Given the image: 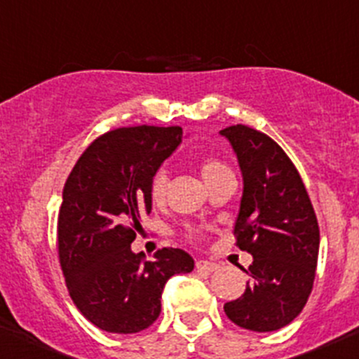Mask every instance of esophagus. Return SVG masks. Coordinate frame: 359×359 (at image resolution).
I'll list each match as a JSON object with an SVG mask.
<instances>
[{"instance_id":"obj_1","label":"esophagus","mask_w":359,"mask_h":359,"mask_svg":"<svg viewBox=\"0 0 359 359\" xmlns=\"http://www.w3.org/2000/svg\"><path fill=\"white\" fill-rule=\"evenodd\" d=\"M196 269L198 271H205V273H213V271L219 269V264L212 262V260H198Z\"/></svg>"}]
</instances>
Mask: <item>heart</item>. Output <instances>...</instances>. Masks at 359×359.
<instances>
[{"label": "heart", "instance_id": "obj_1", "mask_svg": "<svg viewBox=\"0 0 359 359\" xmlns=\"http://www.w3.org/2000/svg\"><path fill=\"white\" fill-rule=\"evenodd\" d=\"M200 173L205 180V184H212L213 180L220 179L222 175H227L231 173V170L227 168L226 163H222L217 158H205L201 159L200 163ZM166 184H168V175L163 168H159L156 173L153 175V180H151V200L154 203L163 201L166 191Z\"/></svg>", "mask_w": 359, "mask_h": 359}]
</instances>
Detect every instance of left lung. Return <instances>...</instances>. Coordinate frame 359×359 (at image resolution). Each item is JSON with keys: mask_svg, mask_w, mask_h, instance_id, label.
<instances>
[{"mask_svg": "<svg viewBox=\"0 0 359 359\" xmlns=\"http://www.w3.org/2000/svg\"><path fill=\"white\" fill-rule=\"evenodd\" d=\"M243 175L234 236L252 253L247 290L224 304L227 318L252 332L292 323L306 306L316 276L320 227L292 159L266 133L247 125L220 130Z\"/></svg>", "mask_w": 359, "mask_h": 359, "instance_id": "left-lung-1", "label": "left lung"}]
</instances>
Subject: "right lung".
Here are the masks:
<instances>
[{
  "instance_id": "obj_1",
  "label": "right lung",
  "mask_w": 359,
  "mask_h": 359,
  "mask_svg": "<svg viewBox=\"0 0 359 359\" xmlns=\"http://www.w3.org/2000/svg\"><path fill=\"white\" fill-rule=\"evenodd\" d=\"M180 142V126L111 130L86 147L64 184L60 267L72 302L100 330H146L161 313L166 281L194 269L180 248L158 250L154 260L130 248L153 208V175Z\"/></svg>"
}]
</instances>
